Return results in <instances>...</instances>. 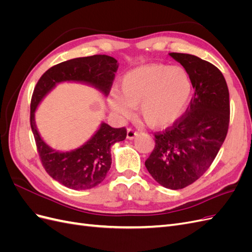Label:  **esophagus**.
Here are the masks:
<instances>
[{
	"mask_svg": "<svg viewBox=\"0 0 252 252\" xmlns=\"http://www.w3.org/2000/svg\"><path fill=\"white\" fill-rule=\"evenodd\" d=\"M138 131H135L134 129H132V128H128L127 129V139H129V140H132V139H134L136 135H138Z\"/></svg>",
	"mask_w": 252,
	"mask_h": 252,
	"instance_id": "34e87169",
	"label": "esophagus"
}]
</instances>
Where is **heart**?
Instances as JSON below:
<instances>
[{"label":"heart","instance_id":"heart-1","mask_svg":"<svg viewBox=\"0 0 252 252\" xmlns=\"http://www.w3.org/2000/svg\"><path fill=\"white\" fill-rule=\"evenodd\" d=\"M191 94L192 83L184 68L150 64L128 71L120 81L119 95H110L109 105L124 118L138 107L146 125L162 129L181 118Z\"/></svg>","mask_w":252,"mask_h":252}]
</instances>
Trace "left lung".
Wrapping results in <instances>:
<instances>
[{
	"label": "left lung",
	"instance_id": "obj_1",
	"mask_svg": "<svg viewBox=\"0 0 252 252\" xmlns=\"http://www.w3.org/2000/svg\"><path fill=\"white\" fill-rule=\"evenodd\" d=\"M169 56L185 68L194 94L171 127L155 133V148L145 166L158 184L177 190L200 179L216 158L229 127L230 103L219 68L188 53Z\"/></svg>",
	"mask_w": 252,
	"mask_h": 252
}]
</instances>
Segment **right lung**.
<instances>
[{
	"instance_id": "add662e5",
	"label": "right lung",
	"mask_w": 252,
	"mask_h": 252,
	"mask_svg": "<svg viewBox=\"0 0 252 252\" xmlns=\"http://www.w3.org/2000/svg\"><path fill=\"white\" fill-rule=\"evenodd\" d=\"M118 67L116 59L105 55L72 59L49 68L34 87L30 103V126L40 159L53 180L70 189L86 190L104 181L111 165V145L126 139V128H112L102 123L93 138L80 148L60 152L42 140L35 127L34 111L56 84L64 81L87 83L108 95Z\"/></svg>"
}]
</instances>
